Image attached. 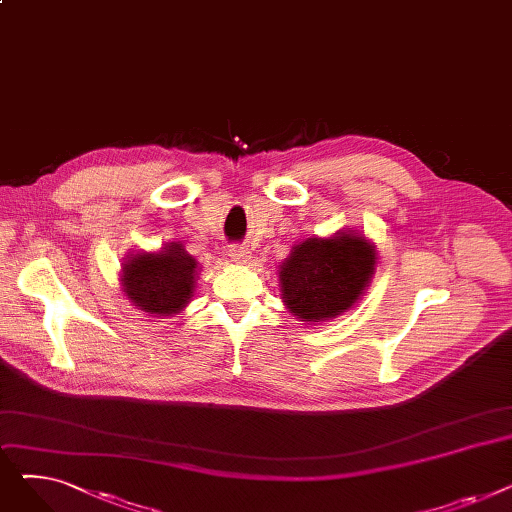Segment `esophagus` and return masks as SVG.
Segmentation results:
<instances>
[{"instance_id":"34e87169","label":"esophagus","mask_w":512,"mask_h":512,"mask_svg":"<svg viewBox=\"0 0 512 512\" xmlns=\"http://www.w3.org/2000/svg\"><path fill=\"white\" fill-rule=\"evenodd\" d=\"M230 257L236 263H249L251 261V251L247 247H240V245H232L230 247Z\"/></svg>"}]
</instances>
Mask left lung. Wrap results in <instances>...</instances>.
Segmentation results:
<instances>
[{
  "label": "left lung",
  "mask_w": 512,
  "mask_h": 512,
  "mask_svg": "<svg viewBox=\"0 0 512 512\" xmlns=\"http://www.w3.org/2000/svg\"><path fill=\"white\" fill-rule=\"evenodd\" d=\"M373 242L355 230L309 236L278 267L284 307L305 324L334 319L353 309L375 274Z\"/></svg>",
  "instance_id": "8db88e82"
}]
</instances>
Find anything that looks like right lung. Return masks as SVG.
I'll use <instances>...</instances> for the list:
<instances>
[{"label": "right lung", "instance_id": "obj_1", "mask_svg": "<svg viewBox=\"0 0 512 512\" xmlns=\"http://www.w3.org/2000/svg\"><path fill=\"white\" fill-rule=\"evenodd\" d=\"M201 263L180 242L126 255L120 270L124 297L149 317H174L193 301Z\"/></svg>", "mask_w": 512, "mask_h": 512}]
</instances>
